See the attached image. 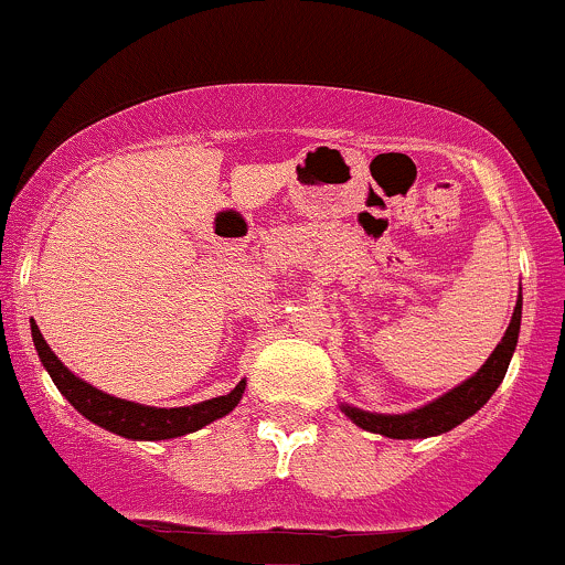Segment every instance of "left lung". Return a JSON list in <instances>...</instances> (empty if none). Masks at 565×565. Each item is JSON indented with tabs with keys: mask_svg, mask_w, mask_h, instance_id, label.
Listing matches in <instances>:
<instances>
[{
	"mask_svg": "<svg viewBox=\"0 0 565 565\" xmlns=\"http://www.w3.org/2000/svg\"><path fill=\"white\" fill-rule=\"evenodd\" d=\"M520 318H523V301L518 299L512 323H509V329L503 333L499 348L493 350V355L484 361V366L479 369L475 377L466 380L463 385L445 393V396L436 398V402L420 406V409L415 412H406V415H374V412H363L344 404V415L363 430L391 436V439H426V436L445 434V430L460 426L466 417L475 415L479 406L488 404V398L493 396L495 387L501 385L503 374H507L509 369V361H512L514 348H518Z\"/></svg>",
	"mask_w": 565,
	"mask_h": 565,
	"instance_id": "obj_1",
	"label": "left lung"
}]
</instances>
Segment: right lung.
Returning a JSON list of instances; mask_svg holds the SVG:
<instances>
[{
    "label": "right lung",
    "instance_id": "1",
    "mask_svg": "<svg viewBox=\"0 0 565 565\" xmlns=\"http://www.w3.org/2000/svg\"><path fill=\"white\" fill-rule=\"evenodd\" d=\"M32 339L38 348L42 366L47 369L51 380L56 382L58 391L64 393L66 402L75 406L83 417H88L96 426L113 430V434L126 436V439H174V436L191 434V430L204 428L207 423L217 420V417L228 415L236 404H239L242 393H245V380L234 387L228 396L212 398V402H202L193 406H178V409H156V406H142L135 402H124L115 398L110 393L96 391L94 385L83 382L81 377L70 372L56 353L47 348L45 337H42L38 326L32 323Z\"/></svg>",
    "mask_w": 565,
    "mask_h": 565
}]
</instances>
